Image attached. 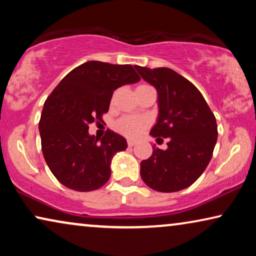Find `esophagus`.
Listing matches in <instances>:
<instances>
[{
  "mask_svg": "<svg viewBox=\"0 0 256 256\" xmlns=\"http://www.w3.org/2000/svg\"><path fill=\"white\" fill-rule=\"evenodd\" d=\"M127 142H128V146H135V144H136V141H135V140H132V138H129Z\"/></svg>",
  "mask_w": 256,
  "mask_h": 256,
  "instance_id": "1",
  "label": "esophagus"
}]
</instances>
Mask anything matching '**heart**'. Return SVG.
Here are the masks:
<instances>
[{"instance_id":"heart-1","label":"heart","mask_w":256,"mask_h":256,"mask_svg":"<svg viewBox=\"0 0 256 256\" xmlns=\"http://www.w3.org/2000/svg\"><path fill=\"white\" fill-rule=\"evenodd\" d=\"M116 129L127 136H138L148 126V120L138 116H124L116 122Z\"/></svg>"}]
</instances>
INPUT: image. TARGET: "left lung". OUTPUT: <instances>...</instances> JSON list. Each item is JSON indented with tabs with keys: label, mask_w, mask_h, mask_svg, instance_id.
<instances>
[{
	"label": "left lung",
	"mask_w": 256,
	"mask_h": 256,
	"mask_svg": "<svg viewBox=\"0 0 256 256\" xmlns=\"http://www.w3.org/2000/svg\"><path fill=\"white\" fill-rule=\"evenodd\" d=\"M135 68L158 94V118L150 135L169 140L168 149L154 146L152 155L142 160L141 177L152 190L180 191L202 176L212 158L218 138L214 114L197 87L174 70Z\"/></svg>",
	"instance_id": "obj_1"
}]
</instances>
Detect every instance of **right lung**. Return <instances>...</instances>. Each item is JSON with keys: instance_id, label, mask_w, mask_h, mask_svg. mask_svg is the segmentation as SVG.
Segmentation results:
<instances>
[{"instance_id": "1", "label": "right lung", "mask_w": 256, "mask_h": 256, "mask_svg": "<svg viewBox=\"0 0 256 256\" xmlns=\"http://www.w3.org/2000/svg\"><path fill=\"white\" fill-rule=\"evenodd\" d=\"M140 80L132 65L92 60L72 70L48 96L40 121L42 152L66 188L93 191L110 180L112 158L127 141L113 130L99 140L88 134V126L102 120L115 90Z\"/></svg>"}]
</instances>
